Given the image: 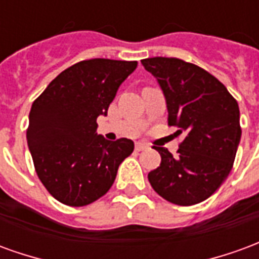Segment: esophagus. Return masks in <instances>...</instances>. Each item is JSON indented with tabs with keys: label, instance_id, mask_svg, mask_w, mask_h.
<instances>
[{
	"label": "esophagus",
	"instance_id": "34e87169",
	"mask_svg": "<svg viewBox=\"0 0 259 259\" xmlns=\"http://www.w3.org/2000/svg\"><path fill=\"white\" fill-rule=\"evenodd\" d=\"M148 150V144L147 143H137L136 144V151H146Z\"/></svg>",
	"mask_w": 259,
	"mask_h": 259
}]
</instances>
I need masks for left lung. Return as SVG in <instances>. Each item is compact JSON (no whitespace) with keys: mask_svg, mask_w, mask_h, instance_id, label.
I'll return each mask as SVG.
<instances>
[{"mask_svg":"<svg viewBox=\"0 0 259 259\" xmlns=\"http://www.w3.org/2000/svg\"><path fill=\"white\" fill-rule=\"evenodd\" d=\"M141 65L157 77L168 105V124L185 136L174 157L155 147L161 165L148 174L152 189L176 205L211 197L228 178L241 137L239 104L205 69L179 58L154 57Z\"/></svg>","mask_w":259,"mask_h":259,"instance_id":"8db88e82","label":"left lung"}]
</instances>
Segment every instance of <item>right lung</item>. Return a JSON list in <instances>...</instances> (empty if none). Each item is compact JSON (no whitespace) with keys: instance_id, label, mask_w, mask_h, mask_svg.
Wrapping results in <instances>:
<instances>
[{"instance_id":"obj_1","label":"right lung","mask_w":259,"mask_h":259,"mask_svg":"<svg viewBox=\"0 0 259 259\" xmlns=\"http://www.w3.org/2000/svg\"><path fill=\"white\" fill-rule=\"evenodd\" d=\"M136 61L94 58L65 69L37 97L26 130L34 169L55 200L84 206L107 194L133 141H108L97 132Z\"/></svg>"}]
</instances>
